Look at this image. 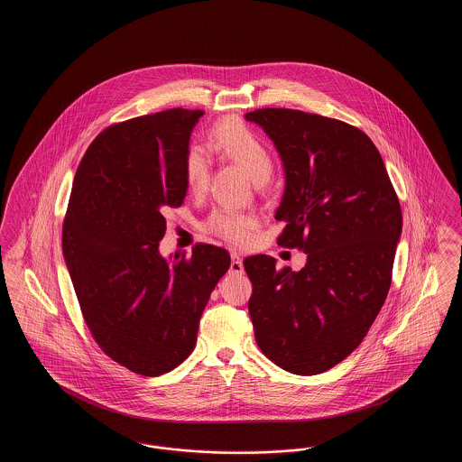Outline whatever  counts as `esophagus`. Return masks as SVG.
I'll return each mask as SVG.
<instances>
[{
    "mask_svg": "<svg viewBox=\"0 0 462 462\" xmlns=\"http://www.w3.org/2000/svg\"><path fill=\"white\" fill-rule=\"evenodd\" d=\"M230 272L236 273V275H241L244 273V264H242V258L237 253H232L230 254Z\"/></svg>",
    "mask_w": 462,
    "mask_h": 462,
    "instance_id": "34e87169",
    "label": "esophagus"
}]
</instances>
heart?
Listing matches in <instances>:
<instances>
[{"instance_id": "heart-1", "label": "heart", "mask_w": 462, "mask_h": 462, "mask_svg": "<svg viewBox=\"0 0 462 462\" xmlns=\"http://www.w3.org/2000/svg\"><path fill=\"white\" fill-rule=\"evenodd\" d=\"M209 147L237 162L256 185H263L273 173V155L263 138L241 121H225L209 136ZM185 181L192 192H200L209 176V155L194 145L185 155ZM258 223L256 215L230 206H217L204 220V228L223 241L242 245L251 239Z\"/></svg>"}]
</instances>
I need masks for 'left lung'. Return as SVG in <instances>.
<instances>
[{"label": "left lung", "mask_w": 462, "mask_h": 462, "mask_svg": "<svg viewBox=\"0 0 462 462\" xmlns=\"http://www.w3.org/2000/svg\"><path fill=\"white\" fill-rule=\"evenodd\" d=\"M273 140L286 170L277 244L307 253L305 268L247 256L249 315L262 352L289 373H326L362 343L392 286L402 209L373 140L303 110L245 114Z\"/></svg>", "instance_id": "left-lung-1"}]
</instances>
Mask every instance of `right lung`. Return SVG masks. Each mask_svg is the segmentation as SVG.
Returning a JSON list of instances; mask_svg holds the SVG:
<instances>
[{
	"label": "right lung",
	"mask_w": 462,
	"mask_h": 462,
	"mask_svg": "<svg viewBox=\"0 0 462 462\" xmlns=\"http://www.w3.org/2000/svg\"><path fill=\"white\" fill-rule=\"evenodd\" d=\"M204 110L170 109L110 125L74 176L62 249L83 319L100 350L142 375L173 371L196 346L226 249L198 242L170 262L157 247L164 213L185 194V155Z\"/></svg>",
	"instance_id": "obj_1"
}]
</instances>
